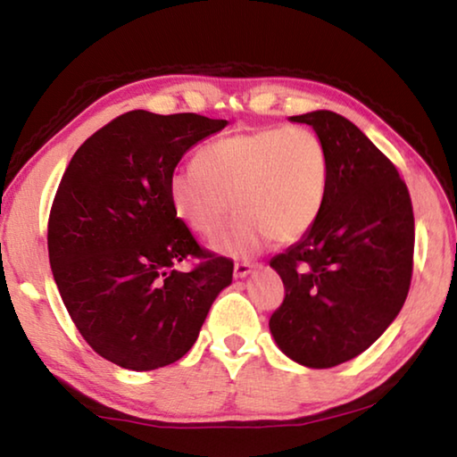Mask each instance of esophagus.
I'll return each instance as SVG.
<instances>
[{"mask_svg": "<svg viewBox=\"0 0 457 457\" xmlns=\"http://www.w3.org/2000/svg\"><path fill=\"white\" fill-rule=\"evenodd\" d=\"M258 264H250V262H237V264L234 266V276L237 278V280H242V278L250 276L252 270L256 268Z\"/></svg>", "mask_w": 457, "mask_h": 457, "instance_id": "1", "label": "esophagus"}]
</instances>
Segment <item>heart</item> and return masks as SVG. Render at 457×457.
Instances as JSON below:
<instances>
[{
    "label": "heart",
    "instance_id": "b5f03b06",
    "mask_svg": "<svg viewBox=\"0 0 457 457\" xmlns=\"http://www.w3.org/2000/svg\"><path fill=\"white\" fill-rule=\"evenodd\" d=\"M328 179L327 146L312 129L262 127L201 146L193 167L171 175L169 199L201 236H213L234 204L239 213L213 250L239 258L274 237H304L327 204Z\"/></svg>",
    "mask_w": 457,
    "mask_h": 457
}]
</instances>
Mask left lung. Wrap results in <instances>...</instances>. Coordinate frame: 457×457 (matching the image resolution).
<instances>
[{"label": "left lung", "mask_w": 457, "mask_h": 457, "mask_svg": "<svg viewBox=\"0 0 457 457\" xmlns=\"http://www.w3.org/2000/svg\"><path fill=\"white\" fill-rule=\"evenodd\" d=\"M290 120L322 138L330 179L314 228L270 260L286 290L270 332L286 357L328 369L367 351L403 308L413 207L395 165L351 120L330 111Z\"/></svg>", "instance_id": "8db88e82"}]
</instances>
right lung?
<instances>
[{"label": "right lung", "instance_id": "1", "mask_svg": "<svg viewBox=\"0 0 457 457\" xmlns=\"http://www.w3.org/2000/svg\"><path fill=\"white\" fill-rule=\"evenodd\" d=\"M228 125L201 114L130 111L82 143L48 220L54 280L84 340L130 370L179 361L234 262L204 250L177 218L169 179L193 145ZM187 257L189 273L174 266Z\"/></svg>", "mask_w": 457, "mask_h": 457}]
</instances>
